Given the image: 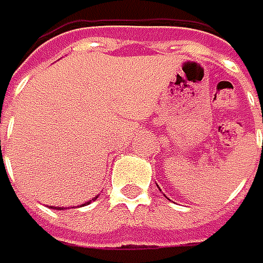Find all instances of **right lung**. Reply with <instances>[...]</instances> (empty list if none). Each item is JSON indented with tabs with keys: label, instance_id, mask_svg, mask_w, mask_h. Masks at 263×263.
<instances>
[{
	"label": "right lung",
	"instance_id": "obj_1",
	"mask_svg": "<svg viewBox=\"0 0 263 263\" xmlns=\"http://www.w3.org/2000/svg\"><path fill=\"white\" fill-rule=\"evenodd\" d=\"M88 203H89V202H88ZM88 203H86V205H88ZM83 205H85V203H83ZM57 210H61V208H57Z\"/></svg>",
	"mask_w": 263,
	"mask_h": 263
}]
</instances>
